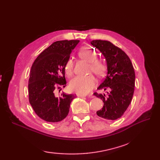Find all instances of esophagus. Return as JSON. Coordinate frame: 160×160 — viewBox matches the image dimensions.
<instances>
[{
	"label": "esophagus",
	"mask_w": 160,
	"mask_h": 160,
	"mask_svg": "<svg viewBox=\"0 0 160 160\" xmlns=\"http://www.w3.org/2000/svg\"><path fill=\"white\" fill-rule=\"evenodd\" d=\"M77 96H78V97H81V98H85V97H86V95H79V94H77ZM88 97H89V98H92L93 96H92L91 95H89Z\"/></svg>",
	"instance_id": "esophagus-1"
}]
</instances>
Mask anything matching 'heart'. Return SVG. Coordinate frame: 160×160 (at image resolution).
I'll list each match as a JSON object with an SVG mask.
<instances>
[{
  "instance_id": "b5f03b06",
  "label": "heart",
  "mask_w": 160,
  "mask_h": 160,
  "mask_svg": "<svg viewBox=\"0 0 160 160\" xmlns=\"http://www.w3.org/2000/svg\"><path fill=\"white\" fill-rule=\"evenodd\" d=\"M78 55L80 58L89 62V71H92L97 76L104 75L106 71L105 62L97 58V51L90 47H83L79 51ZM73 67V62L71 59L67 61L65 65V71L67 76L71 75ZM97 81L93 75L76 76L69 82V89L79 95H87L94 88Z\"/></svg>"
}]
</instances>
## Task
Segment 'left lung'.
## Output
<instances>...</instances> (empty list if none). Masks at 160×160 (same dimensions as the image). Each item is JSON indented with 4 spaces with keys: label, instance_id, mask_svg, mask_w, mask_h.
<instances>
[{
    "label": "left lung",
    "instance_id": "8db88e82",
    "mask_svg": "<svg viewBox=\"0 0 160 160\" xmlns=\"http://www.w3.org/2000/svg\"><path fill=\"white\" fill-rule=\"evenodd\" d=\"M91 44L104 55L108 74L98 89L109 90L108 95L94 93L102 99L103 107L97 111L99 118L106 120L120 118L132 101L135 88V71L129 57L111 42L94 40Z\"/></svg>",
    "mask_w": 160,
    "mask_h": 160
}]
</instances>
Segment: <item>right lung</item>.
I'll return each mask as SVG.
<instances>
[{
    "instance_id": "1",
    "label": "right lung",
    "mask_w": 160,
    "mask_h": 160,
    "mask_svg": "<svg viewBox=\"0 0 160 160\" xmlns=\"http://www.w3.org/2000/svg\"><path fill=\"white\" fill-rule=\"evenodd\" d=\"M79 40L54 42L34 61L28 79V99L33 110L42 119L59 122L69 113L75 95L64 93L57 98L56 88H65V65Z\"/></svg>"
}]
</instances>
